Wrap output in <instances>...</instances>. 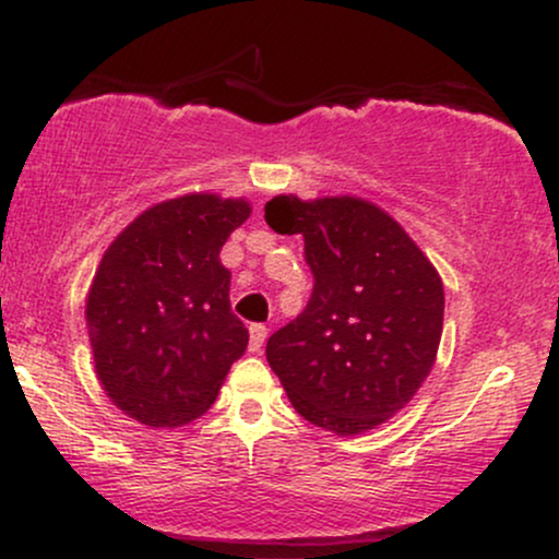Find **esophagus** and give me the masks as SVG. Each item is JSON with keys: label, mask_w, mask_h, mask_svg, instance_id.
Segmentation results:
<instances>
[{"label": "esophagus", "mask_w": 559, "mask_h": 559, "mask_svg": "<svg viewBox=\"0 0 559 559\" xmlns=\"http://www.w3.org/2000/svg\"><path fill=\"white\" fill-rule=\"evenodd\" d=\"M267 338V325L262 323H252L249 325V352H260L262 344Z\"/></svg>", "instance_id": "1"}]
</instances>
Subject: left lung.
Here are the masks:
<instances>
[{"instance_id":"8db88e82","label":"left lung","mask_w":559,"mask_h":559,"mask_svg":"<svg viewBox=\"0 0 559 559\" xmlns=\"http://www.w3.org/2000/svg\"><path fill=\"white\" fill-rule=\"evenodd\" d=\"M275 234H301L312 297L267 338L265 355L294 409L338 436L370 431L431 373L444 286L394 217L357 197H273Z\"/></svg>"}]
</instances>
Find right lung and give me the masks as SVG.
Listing matches in <instances>:
<instances>
[{
	"label": "right lung",
	"instance_id": "add662e5",
	"mask_svg": "<svg viewBox=\"0 0 559 559\" xmlns=\"http://www.w3.org/2000/svg\"><path fill=\"white\" fill-rule=\"evenodd\" d=\"M243 199L186 194L144 210L107 247L86 299L102 389L144 426L176 428L215 402L249 331L230 312L221 249Z\"/></svg>",
	"mask_w": 559,
	"mask_h": 559
}]
</instances>
